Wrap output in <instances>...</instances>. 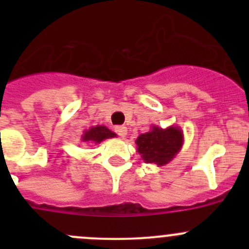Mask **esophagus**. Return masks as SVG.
<instances>
[{"mask_svg":"<svg viewBox=\"0 0 249 249\" xmlns=\"http://www.w3.org/2000/svg\"><path fill=\"white\" fill-rule=\"evenodd\" d=\"M115 132H117L118 135H119L120 137H124L125 135L127 134V129H126V126H115Z\"/></svg>","mask_w":249,"mask_h":249,"instance_id":"34e87169","label":"esophagus"}]
</instances>
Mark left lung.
Segmentation results:
<instances>
[{"mask_svg":"<svg viewBox=\"0 0 249 249\" xmlns=\"http://www.w3.org/2000/svg\"><path fill=\"white\" fill-rule=\"evenodd\" d=\"M137 150L142 159L149 164L159 166L171 161L183 144V135L178 127L166 130L153 127L152 131L140 135L136 140Z\"/></svg>","mask_w":249,"mask_h":249,"instance_id":"left-lung-1","label":"left lung"}]
</instances>
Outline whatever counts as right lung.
Here are the masks:
<instances>
[{"label":"right lung","instance_id":"right-lung-1","mask_svg":"<svg viewBox=\"0 0 249 249\" xmlns=\"http://www.w3.org/2000/svg\"><path fill=\"white\" fill-rule=\"evenodd\" d=\"M114 136H115L114 132L110 131V130L107 129L106 126L99 125V126L91 127L90 130L85 131L82 139H83V141H85V142L100 143L101 141H104L106 139H110V137H114Z\"/></svg>","mask_w":249,"mask_h":249}]
</instances>
